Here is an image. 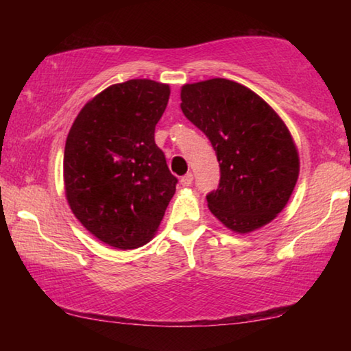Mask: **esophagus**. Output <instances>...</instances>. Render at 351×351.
Returning a JSON list of instances; mask_svg holds the SVG:
<instances>
[{
  "label": "esophagus",
  "instance_id": "esophagus-1",
  "mask_svg": "<svg viewBox=\"0 0 351 351\" xmlns=\"http://www.w3.org/2000/svg\"><path fill=\"white\" fill-rule=\"evenodd\" d=\"M192 182H193V175H192V173H187V175H184V176L181 178V184H182L184 187L192 186Z\"/></svg>",
  "mask_w": 351,
  "mask_h": 351
}]
</instances>
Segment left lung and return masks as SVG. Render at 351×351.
I'll list each match as a JSON object with an SVG mask.
<instances>
[{
	"label": "left lung",
	"mask_w": 351,
	"mask_h": 351,
	"mask_svg": "<svg viewBox=\"0 0 351 351\" xmlns=\"http://www.w3.org/2000/svg\"><path fill=\"white\" fill-rule=\"evenodd\" d=\"M181 110L209 138L219 162L209 210L237 234L271 223L288 204L300 170L282 117L257 93L228 79L182 85Z\"/></svg>",
	"instance_id": "obj_1"
}]
</instances>
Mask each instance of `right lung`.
<instances>
[{
	"label": "right lung",
	"mask_w": 351,
	"mask_h": 351,
	"mask_svg": "<svg viewBox=\"0 0 351 351\" xmlns=\"http://www.w3.org/2000/svg\"><path fill=\"white\" fill-rule=\"evenodd\" d=\"M170 86L148 79L114 83L88 100L63 156L64 195L88 232L116 249H136L158 232L176 192L154 127Z\"/></svg>",
	"instance_id": "right-lung-1"
}]
</instances>
